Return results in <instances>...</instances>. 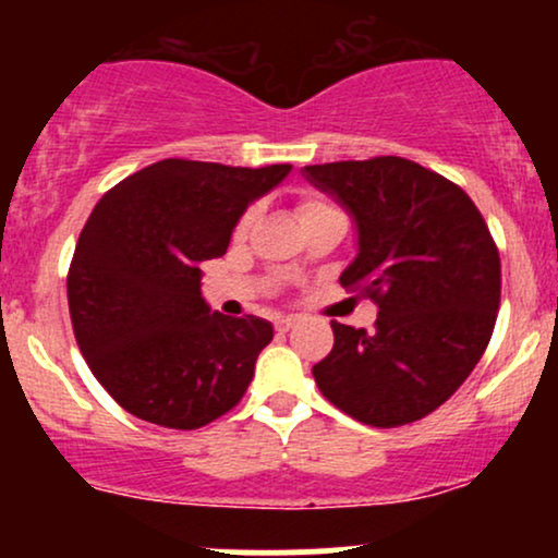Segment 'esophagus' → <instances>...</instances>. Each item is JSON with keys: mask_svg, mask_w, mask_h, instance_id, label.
Returning <instances> with one entry per match:
<instances>
[{"mask_svg": "<svg viewBox=\"0 0 558 558\" xmlns=\"http://www.w3.org/2000/svg\"><path fill=\"white\" fill-rule=\"evenodd\" d=\"M293 325H296V317H278V319H275V330H278V332L291 330Z\"/></svg>", "mask_w": 558, "mask_h": 558, "instance_id": "obj_1", "label": "esophagus"}]
</instances>
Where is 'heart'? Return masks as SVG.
<instances>
[{"instance_id": "b5f03b06", "label": "heart", "mask_w": 558, "mask_h": 558, "mask_svg": "<svg viewBox=\"0 0 558 558\" xmlns=\"http://www.w3.org/2000/svg\"><path fill=\"white\" fill-rule=\"evenodd\" d=\"M319 213H341V209H338L336 204L330 202V198H325L319 194H304L299 198V217H301V220H306V217L319 215ZM254 220H257V209H246V213L239 217V222H235V228H233L235 239H246L248 230H252V226H254Z\"/></svg>"}]
</instances>
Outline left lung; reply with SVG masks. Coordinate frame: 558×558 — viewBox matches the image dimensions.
Returning a JSON list of instances; mask_svg holds the SVG:
<instances>
[{
  "mask_svg": "<svg viewBox=\"0 0 558 558\" xmlns=\"http://www.w3.org/2000/svg\"><path fill=\"white\" fill-rule=\"evenodd\" d=\"M304 175L354 215L360 254L341 286L377 304L375 330L332 319L317 388L373 427L417 422L451 399L488 349L501 259L470 196L403 157L306 165Z\"/></svg>",
  "mask_w": 558,
  "mask_h": 558,
  "instance_id": "left-lung-1",
  "label": "left lung"
}]
</instances>
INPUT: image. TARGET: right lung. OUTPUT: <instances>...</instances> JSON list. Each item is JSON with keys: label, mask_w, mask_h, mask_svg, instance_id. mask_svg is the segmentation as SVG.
<instances>
[{"label": "right lung", "mask_w": 558, "mask_h": 558, "mask_svg": "<svg viewBox=\"0 0 558 558\" xmlns=\"http://www.w3.org/2000/svg\"><path fill=\"white\" fill-rule=\"evenodd\" d=\"M288 172L172 157L96 202L68 270L70 319L88 369L133 417L196 430L243 399L272 325L209 310L202 265Z\"/></svg>", "instance_id": "right-lung-1"}]
</instances>
